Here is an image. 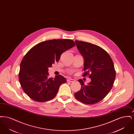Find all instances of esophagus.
<instances>
[{
    "label": "esophagus",
    "mask_w": 134,
    "mask_h": 134,
    "mask_svg": "<svg viewBox=\"0 0 134 134\" xmlns=\"http://www.w3.org/2000/svg\"><path fill=\"white\" fill-rule=\"evenodd\" d=\"M67 82H72L74 81H75V80H74V79H71V78H68V79H67Z\"/></svg>",
    "instance_id": "34e87169"
}]
</instances>
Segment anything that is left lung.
<instances>
[{
  "mask_svg": "<svg viewBox=\"0 0 134 134\" xmlns=\"http://www.w3.org/2000/svg\"><path fill=\"white\" fill-rule=\"evenodd\" d=\"M75 42L84 59V71L86 72L83 76L88 75L91 82L85 85L79 79L81 89L74 96L85 104H95L107 96L113 87L115 78L114 64L108 53L101 47L87 42Z\"/></svg>",
  "mask_w": 134,
  "mask_h": 134,
  "instance_id": "8db88e82",
  "label": "left lung"
}]
</instances>
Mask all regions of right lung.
<instances>
[{"mask_svg":"<svg viewBox=\"0 0 134 134\" xmlns=\"http://www.w3.org/2000/svg\"><path fill=\"white\" fill-rule=\"evenodd\" d=\"M74 46L72 40L55 39L40 43L28 51L20 65L19 81L31 98L45 102L56 96L60 86L66 80L60 75L49 77L48 68L59 60L62 53Z\"/></svg>","mask_w":134,"mask_h":134,"instance_id":"right-lung-1","label":"right lung"}]
</instances>
